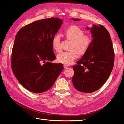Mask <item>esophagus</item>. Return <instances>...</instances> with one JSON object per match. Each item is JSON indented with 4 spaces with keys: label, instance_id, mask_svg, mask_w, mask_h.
Here are the masks:
<instances>
[{
    "label": "esophagus",
    "instance_id": "34e87169",
    "mask_svg": "<svg viewBox=\"0 0 124 124\" xmlns=\"http://www.w3.org/2000/svg\"><path fill=\"white\" fill-rule=\"evenodd\" d=\"M63 67H64V68H65V69H67V68H68V66H67V65H65L64 66H63Z\"/></svg>",
    "mask_w": 124,
    "mask_h": 124
}]
</instances>
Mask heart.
Wrapping results in <instances>:
<instances>
[{"label":"heart","mask_w":124,"mask_h":124,"mask_svg":"<svg viewBox=\"0 0 124 124\" xmlns=\"http://www.w3.org/2000/svg\"><path fill=\"white\" fill-rule=\"evenodd\" d=\"M66 38L72 40L69 51L63 52L57 55V61L63 64L69 65L74 59L78 57L79 53L85 54L92 43L91 38L88 35H83V31L78 26L71 25L65 31ZM52 47L56 52L61 51V38L58 35H55L52 38Z\"/></svg>","instance_id":"1"}]
</instances>
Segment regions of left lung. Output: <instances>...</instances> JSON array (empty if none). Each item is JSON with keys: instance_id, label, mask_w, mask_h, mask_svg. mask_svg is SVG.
Segmentation results:
<instances>
[{"instance_id": "1", "label": "left lung", "mask_w": 124, "mask_h": 124, "mask_svg": "<svg viewBox=\"0 0 124 124\" xmlns=\"http://www.w3.org/2000/svg\"><path fill=\"white\" fill-rule=\"evenodd\" d=\"M86 29L92 33V43L78 64L73 66L72 83L78 91L91 93L102 86L109 77L114 66V53L110 35L104 26L93 24Z\"/></svg>"}]
</instances>
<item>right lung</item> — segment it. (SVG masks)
Wrapping results in <instances>:
<instances>
[{"label":"right lung","mask_w":124,"mask_h":124,"mask_svg":"<svg viewBox=\"0 0 124 124\" xmlns=\"http://www.w3.org/2000/svg\"><path fill=\"white\" fill-rule=\"evenodd\" d=\"M62 20L51 17L33 22L19 30L12 52L11 67L20 83L29 91L49 89L63 69L55 59L51 41Z\"/></svg>","instance_id":"right-lung-1"}]
</instances>
